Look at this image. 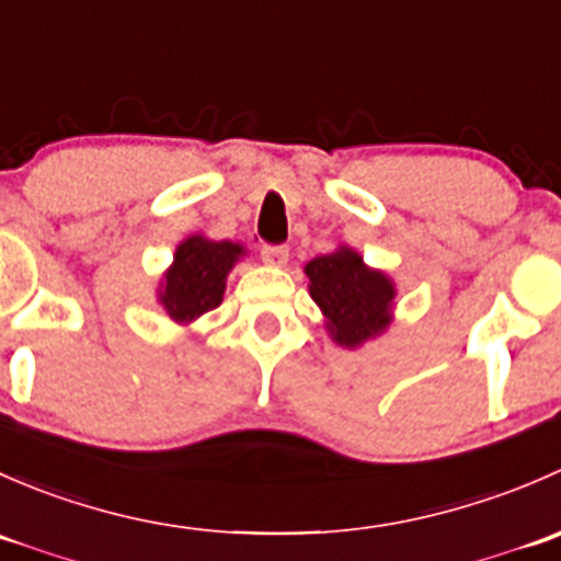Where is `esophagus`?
Instances as JSON below:
<instances>
[{"label": "esophagus", "instance_id": "esophagus-1", "mask_svg": "<svg viewBox=\"0 0 561 561\" xmlns=\"http://www.w3.org/2000/svg\"><path fill=\"white\" fill-rule=\"evenodd\" d=\"M260 254H263L265 263L274 265V268H282V265H287V257H290L287 247H282V244H263Z\"/></svg>", "mask_w": 561, "mask_h": 561}]
</instances>
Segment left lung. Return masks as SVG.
I'll list each match as a JSON object with an SVG mask.
<instances>
[{"label":"left lung","mask_w":561,"mask_h":561,"mask_svg":"<svg viewBox=\"0 0 561 561\" xmlns=\"http://www.w3.org/2000/svg\"><path fill=\"white\" fill-rule=\"evenodd\" d=\"M309 296L325 317L331 339L342 347H360L390 325L396 287L388 274L369 268L355 249L339 247L307 263Z\"/></svg>","instance_id":"left-lung-1"}]
</instances>
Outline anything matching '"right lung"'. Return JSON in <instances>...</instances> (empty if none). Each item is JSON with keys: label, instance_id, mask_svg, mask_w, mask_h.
Here are the masks:
<instances>
[{"label": "right lung", "instance_id": "right-lung-1", "mask_svg": "<svg viewBox=\"0 0 561 561\" xmlns=\"http://www.w3.org/2000/svg\"><path fill=\"white\" fill-rule=\"evenodd\" d=\"M247 254L233 241H211L206 236H190L175 247L173 265L160 282L157 298L168 317L179 325H190L197 317L222 304L225 282L230 268Z\"/></svg>", "mask_w": 561, "mask_h": 561}]
</instances>
